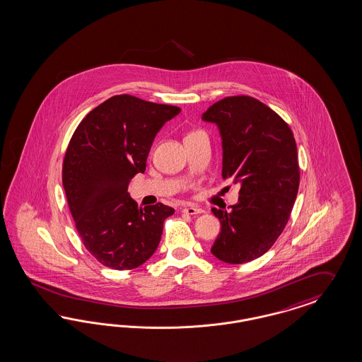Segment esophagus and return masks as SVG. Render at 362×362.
<instances>
[{
  "mask_svg": "<svg viewBox=\"0 0 362 362\" xmlns=\"http://www.w3.org/2000/svg\"><path fill=\"white\" fill-rule=\"evenodd\" d=\"M183 212H186L188 215H198L202 214V209L197 207V206H192V204H188L186 207H183Z\"/></svg>",
  "mask_w": 362,
  "mask_h": 362,
  "instance_id": "1",
  "label": "esophagus"
}]
</instances>
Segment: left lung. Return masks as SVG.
Returning a JSON list of instances; mask_svg holds the SVG:
<instances>
[{
    "instance_id": "left-lung-1",
    "label": "left lung",
    "mask_w": 362,
    "mask_h": 362,
    "mask_svg": "<svg viewBox=\"0 0 362 362\" xmlns=\"http://www.w3.org/2000/svg\"><path fill=\"white\" fill-rule=\"evenodd\" d=\"M202 120L222 137V177L240 185L237 204L211 209L221 221L211 252L226 263L254 261L282 234L297 198L296 139L278 113L250 96L219 100Z\"/></svg>"
}]
</instances>
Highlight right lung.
Here are the masks:
<instances>
[{
    "instance_id": "right-lung-1",
    "label": "right lung",
    "mask_w": 362,
    "mask_h": 362,
    "mask_svg": "<svg viewBox=\"0 0 362 362\" xmlns=\"http://www.w3.org/2000/svg\"><path fill=\"white\" fill-rule=\"evenodd\" d=\"M180 108L117 95L77 125L65 152L63 186L86 249L113 270H131L158 249L173 207H137L127 189L146 171L152 141Z\"/></svg>"
}]
</instances>
